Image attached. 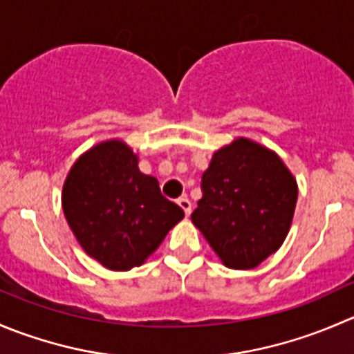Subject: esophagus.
Instances as JSON below:
<instances>
[{
	"label": "esophagus",
	"instance_id": "1",
	"mask_svg": "<svg viewBox=\"0 0 354 354\" xmlns=\"http://www.w3.org/2000/svg\"><path fill=\"white\" fill-rule=\"evenodd\" d=\"M178 204H180V207L183 209V211H185V214H187V216H190V212H192V202L188 201L187 197H181V198H178Z\"/></svg>",
	"mask_w": 354,
	"mask_h": 354
}]
</instances>
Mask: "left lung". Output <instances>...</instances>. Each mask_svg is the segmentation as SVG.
<instances>
[{
    "label": "left lung",
    "instance_id": "1",
    "mask_svg": "<svg viewBox=\"0 0 354 354\" xmlns=\"http://www.w3.org/2000/svg\"><path fill=\"white\" fill-rule=\"evenodd\" d=\"M192 212L225 266L250 270L277 252L289 233L297 183L273 150L236 138L212 156Z\"/></svg>",
    "mask_w": 354,
    "mask_h": 354
}]
</instances>
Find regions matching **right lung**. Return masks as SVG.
<instances>
[{
	"label": "right lung",
	"instance_id": "obj_1",
	"mask_svg": "<svg viewBox=\"0 0 354 354\" xmlns=\"http://www.w3.org/2000/svg\"><path fill=\"white\" fill-rule=\"evenodd\" d=\"M62 207L84 252L114 272L143 264L185 216L121 140L98 143L75 160Z\"/></svg>",
	"mask_w": 354,
	"mask_h": 354
}]
</instances>
